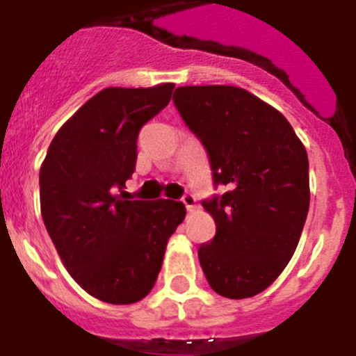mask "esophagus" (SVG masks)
<instances>
[{
	"instance_id": "esophagus-1",
	"label": "esophagus",
	"mask_w": 356,
	"mask_h": 356,
	"mask_svg": "<svg viewBox=\"0 0 356 356\" xmlns=\"http://www.w3.org/2000/svg\"><path fill=\"white\" fill-rule=\"evenodd\" d=\"M182 202H184V206H186V209H193L195 208V202H197V199H195V195H193V193H184V195H182Z\"/></svg>"
}]
</instances>
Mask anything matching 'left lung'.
<instances>
[{
  "label": "left lung",
  "mask_w": 356,
  "mask_h": 356,
  "mask_svg": "<svg viewBox=\"0 0 356 356\" xmlns=\"http://www.w3.org/2000/svg\"><path fill=\"white\" fill-rule=\"evenodd\" d=\"M174 104L208 152L215 188H227L202 200L216 224L199 247L204 276L224 298H252L274 283L301 238L307 150L280 111L242 88H177Z\"/></svg>",
  "instance_id": "8db88e82"
}]
</instances>
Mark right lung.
<instances>
[{"label": "right lung", "mask_w": 356, "mask_h": 356, "mask_svg": "<svg viewBox=\"0 0 356 356\" xmlns=\"http://www.w3.org/2000/svg\"><path fill=\"white\" fill-rule=\"evenodd\" d=\"M172 91L174 84L100 91L58 129L39 172L42 220L64 267L111 305H132L152 290L166 242L186 215L177 200H127L123 191L141 127Z\"/></svg>", "instance_id": "right-lung-1"}]
</instances>
